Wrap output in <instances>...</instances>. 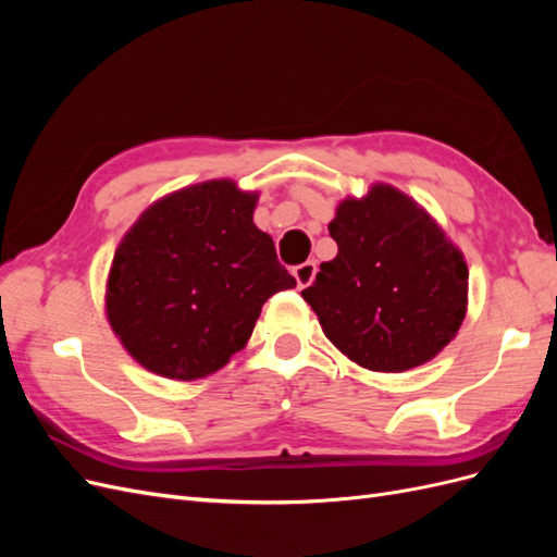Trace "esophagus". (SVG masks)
<instances>
[{
  "label": "esophagus",
  "mask_w": 557,
  "mask_h": 557,
  "mask_svg": "<svg viewBox=\"0 0 557 557\" xmlns=\"http://www.w3.org/2000/svg\"><path fill=\"white\" fill-rule=\"evenodd\" d=\"M293 276L297 281V288H307V285H311L313 276H315V262L309 260V262H301L293 269Z\"/></svg>",
  "instance_id": "1"
}]
</instances>
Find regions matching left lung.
Listing matches in <instances>:
<instances>
[{"label":"left lung","instance_id":"8db88e82","mask_svg":"<svg viewBox=\"0 0 557 557\" xmlns=\"http://www.w3.org/2000/svg\"><path fill=\"white\" fill-rule=\"evenodd\" d=\"M336 258L301 297L327 339L372 372H407L455 339L469 293L462 250L418 201L387 183L336 207Z\"/></svg>","mask_w":557,"mask_h":557}]
</instances>
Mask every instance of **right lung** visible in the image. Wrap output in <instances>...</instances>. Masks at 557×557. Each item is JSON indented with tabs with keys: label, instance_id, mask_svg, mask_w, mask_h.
<instances>
[{
	"label": "right lung",
	"instance_id": "add662e5",
	"mask_svg": "<svg viewBox=\"0 0 557 557\" xmlns=\"http://www.w3.org/2000/svg\"><path fill=\"white\" fill-rule=\"evenodd\" d=\"M258 197L230 178L195 183L153 201L117 244L107 320L148 372H218L248 344L264 301L297 285L252 223Z\"/></svg>",
	"mask_w": 557,
	"mask_h": 557
}]
</instances>
